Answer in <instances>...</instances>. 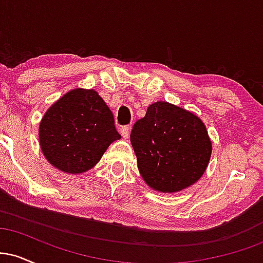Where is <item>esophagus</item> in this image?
Returning a JSON list of instances; mask_svg holds the SVG:
<instances>
[{
  "mask_svg": "<svg viewBox=\"0 0 263 263\" xmlns=\"http://www.w3.org/2000/svg\"><path fill=\"white\" fill-rule=\"evenodd\" d=\"M120 134H121L123 138H128V136H129V127H128V126H122L121 129H120Z\"/></svg>",
  "mask_w": 263,
  "mask_h": 263,
  "instance_id": "esophagus-1",
  "label": "esophagus"
}]
</instances>
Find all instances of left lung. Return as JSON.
Returning <instances> with one entry per match:
<instances>
[{
	"instance_id": "left-lung-1",
	"label": "left lung",
	"mask_w": 263,
	"mask_h": 263,
	"mask_svg": "<svg viewBox=\"0 0 263 263\" xmlns=\"http://www.w3.org/2000/svg\"><path fill=\"white\" fill-rule=\"evenodd\" d=\"M142 178L152 189L176 193L197 183L211 156L206 127L197 115L165 101L149 105L132 127Z\"/></svg>"
}]
</instances>
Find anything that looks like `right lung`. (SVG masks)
<instances>
[{"mask_svg": "<svg viewBox=\"0 0 263 263\" xmlns=\"http://www.w3.org/2000/svg\"><path fill=\"white\" fill-rule=\"evenodd\" d=\"M121 136L114 115L95 90H70L47 110L39 123V143L47 161L64 173L91 170Z\"/></svg>", "mask_w": 263, "mask_h": 263, "instance_id": "right-lung-1", "label": "right lung"}]
</instances>
